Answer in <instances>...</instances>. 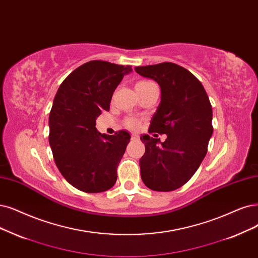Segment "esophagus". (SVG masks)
I'll use <instances>...</instances> for the list:
<instances>
[{
  "mask_svg": "<svg viewBox=\"0 0 258 258\" xmlns=\"http://www.w3.org/2000/svg\"><path fill=\"white\" fill-rule=\"evenodd\" d=\"M138 138H139V136L136 135V134H133V135H132V139L135 140V139H138Z\"/></svg>",
  "mask_w": 258,
  "mask_h": 258,
  "instance_id": "obj_1",
  "label": "esophagus"
}]
</instances>
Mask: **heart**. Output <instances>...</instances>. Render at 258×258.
Wrapping results in <instances>:
<instances>
[{"mask_svg":"<svg viewBox=\"0 0 258 258\" xmlns=\"http://www.w3.org/2000/svg\"><path fill=\"white\" fill-rule=\"evenodd\" d=\"M153 85H155L153 82L147 81V80H142V81H139V82L136 83L135 89H136V91L138 93V92H142V91L147 90L148 88H150L151 86H153ZM125 125L127 127H130V128H138L139 127V121L137 119H134V118H128L125 121Z\"/></svg>","mask_w":258,"mask_h":258,"instance_id":"1","label":"heart"}]
</instances>
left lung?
Here are the masks:
<instances>
[{"label": "left lung", "instance_id": "obj_1", "mask_svg": "<svg viewBox=\"0 0 258 258\" xmlns=\"http://www.w3.org/2000/svg\"><path fill=\"white\" fill-rule=\"evenodd\" d=\"M135 71L160 86L161 101L148 132L167 135L164 142L140 137L146 147L139 160L141 178L155 191H172L192 177L207 153L214 131L212 104L201 82L176 63L136 67Z\"/></svg>", "mask_w": 258, "mask_h": 258}]
</instances>
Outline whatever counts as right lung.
Here are the masks:
<instances>
[{
	"mask_svg": "<svg viewBox=\"0 0 258 258\" xmlns=\"http://www.w3.org/2000/svg\"><path fill=\"white\" fill-rule=\"evenodd\" d=\"M131 66L91 60L60 84L49 117V142L67 182L84 192H103L117 180V168L131 135L101 134L95 120L109 110L112 93Z\"/></svg>",
	"mask_w": 258,
	"mask_h": 258,
	"instance_id": "right-lung-1",
	"label": "right lung"
}]
</instances>
